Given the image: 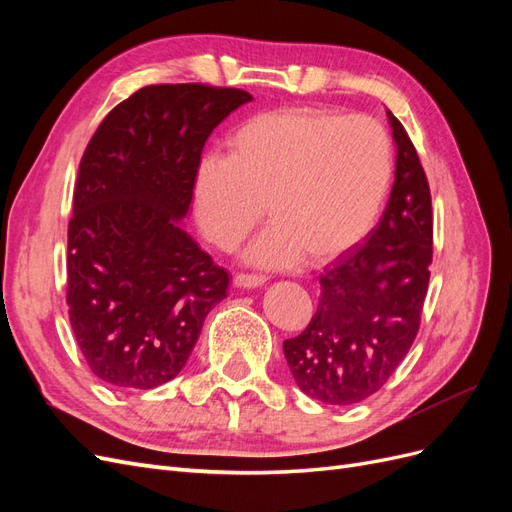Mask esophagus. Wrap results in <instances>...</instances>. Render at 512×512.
I'll list each match as a JSON object with an SVG mask.
<instances>
[{
    "instance_id": "34e87169",
    "label": "esophagus",
    "mask_w": 512,
    "mask_h": 512,
    "mask_svg": "<svg viewBox=\"0 0 512 512\" xmlns=\"http://www.w3.org/2000/svg\"><path fill=\"white\" fill-rule=\"evenodd\" d=\"M262 284H267L265 275H256V273H239L235 275V286L239 288H258Z\"/></svg>"
}]
</instances>
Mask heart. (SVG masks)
Here are the masks:
<instances>
[{"mask_svg": "<svg viewBox=\"0 0 512 512\" xmlns=\"http://www.w3.org/2000/svg\"><path fill=\"white\" fill-rule=\"evenodd\" d=\"M393 149L374 117L320 108L260 113L235 130L228 156H207L194 179V209L205 237L230 252L260 224H273L250 250L265 267L303 254L327 262L374 226L389 190Z\"/></svg>", "mask_w": 512, "mask_h": 512, "instance_id": "obj_1", "label": "heart"}]
</instances>
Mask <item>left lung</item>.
Returning a JSON list of instances; mask_svg holds the SVG:
<instances>
[{
  "label": "left lung",
  "mask_w": 512,
  "mask_h": 512,
  "mask_svg": "<svg viewBox=\"0 0 512 512\" xmlns=\"http://www.w3.org/2000/svg\"><path fill=\"white\" fill-rule=\"evenodd\" d=\"M386 117L397 160L382 220L363 245L324 269L314 318L284 342L299 389L331 406L359 404L391 378L418 333L429 286V183L406 128L391 111Z\"/></svg>",
  "instance_id": "obj_1"
}]
</instances>
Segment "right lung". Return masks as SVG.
Returning <instances> with one entry per match:
<instances>
[{"mask_svg": "<svg viewBox=\"0 0 512 512\" xmlns=\"http://www.w3.org/2000/svg\"><path fill=\"white\" fill-rule=\"evenodd\" d=\"M252 96L149 85L117 104L81 158L68 224V316L89 369L147 391L188 363L228 273L179 224L213 128Z\"/></svg>", "mask_w": 512, "mask_h": 512, "instance_id": "1", "label": "right lung"}]
</instances>
